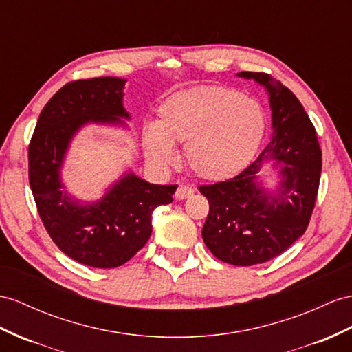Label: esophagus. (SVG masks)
Wrapping results in <instances>:
<instances>
[{
    "label": "esophagus",
    "instance_id": "1",
    "mask_svg": "<svg viewBox=\"0 0 352 352\" xmlns=\"http://www.w3.org/2000/svg\"><path fill=\"white\" fill-rule=\"evenodd\" d=\"M193 195V188L188 187L186 184H179L177 192H175V199L178 201H183V199H187V197H190Z\"/></svg>",
    "mask_w": 352,
    "mask_h": 352
}]
</instances>
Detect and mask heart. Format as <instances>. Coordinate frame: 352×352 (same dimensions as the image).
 <instances>
[{"instance_id":"1","label":"heart","mask_w":352,"mask_h":352,"mask_svg":"<svg viewBox=\"0 0 352 352\" xmlns=\"http://www.w3.org/2000/svg\"><path fill=\"white\" fill-rule=\"evenodd\" d=\"M265 113L256 99L221 86H199L166 98L157 108V123L142 131L150 164L165 169L177 160L174 146L186 144L188 168L208 182L239 174L258 148Z\"/></svg>"}]
</instances>
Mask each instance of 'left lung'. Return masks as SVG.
Wrapping results in <instances>:
<instances>
[{
	"mask_svg": "<svg viewBox=\"0 0 352 352\" xmlns=\"http://www.w3.org/2000/svg\"><path fill=\"white\" fill-rule=\"evenodd\" d=\"M265 87L272 111L267 147L235 178L199 192L210 202L202 238L211 253L235 266L265 263L290 248L311 219L321 175V150L303 105L276 80L242 71ZM272 168L271 183L264 169Z\"/></svg>",
	"mask_w": 352,
	"mask_h": 352,
	"instance_id": "8db88e82",
	"label": "left lung"
}]
</instances>
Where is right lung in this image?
<instances>
[{"instance_id": "right-lung-1", "label": "right lung", "mask_w": 352, "mask_h": 352, "mask_svg": "<svg viewBox=\"0 0 352 352\" xmlns=\"http://www.w3.org/2000/svg\"><path fill=\"white\" fill-rule=\"evenodd\" d=\"M126 82L98 77L60 87L43 108L30 144V184L44 228L62 253L92 267L122 266L137 254L151 235L153 211L173 202L177 190L129 168L94 201L69 193L64 183L62 170L80 131L90 124L129 131Z\"/></svg>"}]
</instances>
